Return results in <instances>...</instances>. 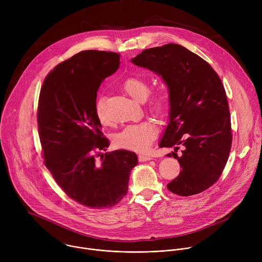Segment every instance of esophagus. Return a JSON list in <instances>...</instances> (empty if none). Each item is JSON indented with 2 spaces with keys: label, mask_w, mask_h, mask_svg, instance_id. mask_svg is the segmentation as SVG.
<instances>
[{
  "label": "esophagus",
  "mask_w": 262,
  "mask_h": 262,
  "mask_svg": "<svg viewBox=\"0 0 262 262\" xmlns=\"http://www.w3.org/2000/svg\"><path fill=\"white\" fill-rule=\"evenodd\" d=\"M139 161L140 162H146V161H151L152 157L149 156V155H139Z\"/></svg>",
  "instance_id": "1"
}]
</instances>
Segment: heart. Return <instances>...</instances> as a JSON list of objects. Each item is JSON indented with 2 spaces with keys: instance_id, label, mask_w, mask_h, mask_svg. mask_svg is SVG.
<instances>
[{
  "instance_id": "obj_1",
  "label": "heart",
  "mask_w": 262,
  "mask_h": 262,
  "mask_svg": "<svg viewBox=\"0 0 262 262\" xmlns=\"http://www.w3.org/2000/svg\"><path fill=\"white\" fill-rule=\"evenodd\" d=\"M121 88L138 101H144L149 93V84L142 77L132 76L126 78ZM149 106L157 114H162L168 107V98L163 92H157L152 95ZM95 114L101 123L106 122L102 98L95 102ZM159 134L158 126L151 121H142L125 126L114 137V143L117 147L126 150L143 152L151 146Z\"/></svg>"
}]
</instances>
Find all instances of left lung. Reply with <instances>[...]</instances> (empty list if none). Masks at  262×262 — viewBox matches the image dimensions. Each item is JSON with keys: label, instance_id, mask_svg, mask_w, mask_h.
Here are the masks:
<instances>
[{"label": "left lung", "instance_id": "obj_1", "mask_svg": "<svg viewBox=\"0 0 262 262\" xmlns=\"http://www.w3.org/2000/svg\"><path fill=\"white\" fill-rule=\"evenodd\" d=\"M162 76L169 90L170 120L160 147L183 146L172 154L181 168L167 184L178 196L199 194L220 178L231 149V119L226 91L213 68L179 45L144 50L132 59ZM171 157V155H168Z\"/></svg>", "mask_w": 262, "mask_h": 262}]
</instances>
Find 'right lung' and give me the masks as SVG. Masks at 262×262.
Returning <instances> with one entry per match:
<instances>
[{
  "instance_id": "obj_1",
  "label": "right lung",
  "mask_w": 262,
  "mask_h": 262,
  "mask_svg": "<svg viewBox=\"0 0 262 262\" xmlns=\"http://www.w3.org/2000/svg\"><path fill=\"white\" fill-rule=\"evenodd\" d=\"M120 55L83 51L59 63L43 81L37 123L45 165L65 194L90 208L116 205L138 164L128 150L108 147L95 114L97 90L119 67Z\"/></svg>"
}]
</instances>
